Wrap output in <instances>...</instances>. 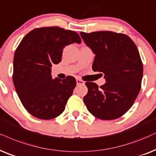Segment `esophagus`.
Listing matches in <instances>:
<instances>
[{"label":"esophagus","instance_id":"esophagus-1","mask_svg":"<svg viewBox=\"0 0 156 156\" xmlns=\"http://www.w3.org/2000/svg\"><path fill=\"white\" fill-rule=\"evenodd\" d=\"M76 83L77 85H80V84H85V82L83 80H80L79 78L76 79Z\"/></svg>","mask_w":156,"mask_h":156}]
</instances>
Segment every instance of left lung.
<instances>
[{
  "label": "left lung",
  "mask_w": 156,
  "mask_h": 156,
  "mask_svg": "<svg viewBox=\"0 0 156 156\" xmlns=\"http://www.w3.org/2000/svg\"><path fill=\"white\" fill-rule=\"evenodd\" d=\"M80 36L96 55L93 70L106 78L100 88L86 83L84 103L98 119H117L132 107L141 88L143 66L137 46L127 35L110 31H81Z\"/></svg>",
  "instance_id": "8db88e82"
}]
</instances>
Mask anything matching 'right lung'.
I'll return each instance as SVG.
<instances>
[{"instance_id": "right-lung-1", "label": "right lung", "mask_w": 156, "mask_h": 156, "mask_svg": "<svg viewBox=\"0 0 156 156\" xmlns=\"http://www.w3.org/2000/svg\"><path fill=\"white\" fill-rule=\"evenodd\" d=\"M81 42L76 31L58 27H39L21 41L13 58V82L26 110L41 119H52L63 112L76 86L74 77L52 78V64L62 60V50Z\"/></svg>"}]
</instances>
